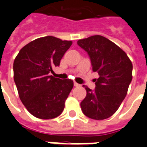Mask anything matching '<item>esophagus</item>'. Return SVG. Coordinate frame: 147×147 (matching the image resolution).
Wrapping results in <instances>:
<instances>
[{"label": "esophagus", "instance_id": "34e87169", "mask_svg": "<svg viewBox=\"0 0 147 147\" xmlns=\"http://www.w3.org/2000/svg\"><path fill=\"white\" fill-rule=\"evenodd\" d=\"M74 85L75 87H78V86H80V85H79V84H78V83H76V82H74Z\"/></svg>", "mask_w": 147, "mask_h": 147}]
</instances>
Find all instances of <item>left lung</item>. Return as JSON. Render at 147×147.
<instances>
[{
	"label": "left lung",
	"mask_w": 147,
	"mask_h": 147,
	"mask_svg": "<svg viewBox=\"0 0 147 147\" xmlns=\"http://www.w3.org/2000/svg\"><path fill=\"white\" fill-rule=\"evenodd\" d=\"M78 45L87 52L92 71L100 76L94 79L93 90L83 85L87 94L81 103L82 112L96 120L109 118L127 95L132 80L131 62L121 48L101 35L80 39Z\"/></svg>",
	"instance_id": "1"
}]
</instances>
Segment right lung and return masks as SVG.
<instances>
[{
    "instance_id": "right-lung-1",
    "label": "right lung",
    "mask_w": 147,
    "mask_h": 147,
    "mask_svg": "<svg viewBox=\"0 0 147 147\" xmlns=\"http://www.w3.org/2000/svg\"><path fill=\"white\" fill-rule=\"evenodd\" d=\"M72 41L54 36L38 38L20 51L13 63L14 82L20 98L32 115L50 119L59 116L65 108V100L73 88L70 79L50 75Z\"/></svg>"
}]
</instances>
